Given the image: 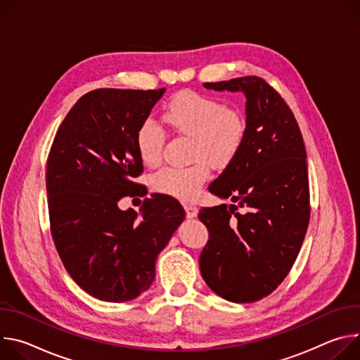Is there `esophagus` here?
I'll return each instance as SVG.
<instances>
[{"label": "esophagus", "instance_id": "obj_1", "mask_svg": "<svg viewBox=\"0 0 360 360\" xmlns=\"http://www.w3.org/2000/svg\"><path fill=\"white\" fill-rule=\"evenodd\" d=\"M185 212H186V217H188L189 219L198 217V208H196V207H192V205H185Z\"/></svg>", "mask_w": 360, "mask_h": 360}]
</instances>
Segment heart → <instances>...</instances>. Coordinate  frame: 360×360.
<instances>
[{
  "label": "heart",
  "mask_w": 360,
  "mask_h": 360,
  "mask_svg": "<svg viewBox=\"0 0 360 360\" xmlns=\"http://www.w3.org/2000/svg\"><path fill=\"white\" fill-rule=\"evenodd\" d=\"M164 121L191 138L189 157L196 161L186 167L162 168L152 175L150 185L161 193L191 200L210 176L207 160L214 167H225L238 155L246 132L245 120L215 98L185 91L167 105ZM164 139V131L155 121L146 120L138 128L136 150L146 167L160 162Z\"/></svg>",
  "instance_id": "obj_1"
}]
</instances>
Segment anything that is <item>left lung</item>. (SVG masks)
<instances>
[{
	"label": "left lung",
	"mask_w": 360,
	"mask_h": 360,
	"mask_svg": "<svg viewBox=\"0 0 360 360\" xmlns=\"http://www.w3.org/2000/svg\"><path fill=\"white\" fill-rule=\"evenodd\" d=\"M242 92L246 132L238 155L210 185L231 205L202 208L210 240L199 256L203 281L221 297L248 303L272 293L289 274L309 224L304 142L282 96L258 77L205 82ZM238 202L243 213H236Z\"/></svg>",
	"instance_id": "left-lung-1"
}]
</instances>
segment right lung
I'll list each match as a JSON object with an SVG mask.
<instances>
[{"label":"right lung","instance_id":"add662e5","mask_svg":"<svg viewBox=\"0 0 360 360\" xmlns=\"http://www.w3.org/2000/svg\"><path fill=\"white\" fill-rule=\"evenodd\" d=\"M161 89L101 88L81 96L57 131L46 162L48 211L60 258L88 295L128 302L155 279V262L185 211L171 196L145 199L139 212L121 198L139 193L135 135Z\"/></svg>","mask_w":360,"mask_h":360}]
</instances>
